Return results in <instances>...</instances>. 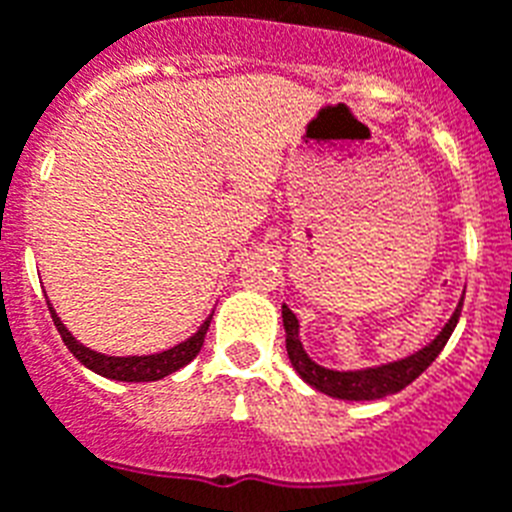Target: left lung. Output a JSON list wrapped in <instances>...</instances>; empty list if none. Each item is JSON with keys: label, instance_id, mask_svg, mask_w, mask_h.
<instances>
[{"label": "left lung", "instance_id": "1", "mask_svg": "<svg viewBox=\"0 0 512 512\" xmlns=\"http://www.w3.org/2000/svg\"><path fill=\"white\" fill-rule=\"evenodd\" d=\"M460 308H463V301L458 303L455 314L450 316V322L442 327V332H439L429 345L416 350L413 356L400 358V361H392V363H382V366H369V369L335 371V369H324V366H319V363L308 358V353L301 345V337H298V319H295V314L290 311V308L282 306L287 358H290V363H293V369L301 374L303 382L311 384L314 390L329 395V398H337V400L387 398V395H395V392L405 390L413 379L421 377V374L432 366L434 358L442 353V348H445L450 335H453L455 324H458Z\"/></svg>", "mask_w": 512, "mask_h": 512}]
</instances>
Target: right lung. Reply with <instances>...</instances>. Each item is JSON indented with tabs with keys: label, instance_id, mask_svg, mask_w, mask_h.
Listing matches in <instances>:
<instances>
[{
	"label": "right lung",
	"instance_id": "add662e5",
	"mask_svg": "<svg viewBox=\"0 0 512 512\" xmlns=\"http://www.w3.org/2000/svg\"><path fill=\"white\" fill-rule=\"evenodd\" d=\"M49 311H52L54 327L62 335V342H65L70 353L78 358L86 369L96 371L101 377L117 379V382H156V379H164L172 371L183 369L185 363H190L198 356V350L204 345L206 329L211 324V314L201 327H198L196 335H190L188 340H183L180 345L170 350H162V353H151V356H104V353H96V350L86 348L83 342L75 340L67 327L59 322V316L54 314L52 303H49Z\"/></svg>",
	"mask_w": 512,
	"mask_h": 512
}]
</instances>
